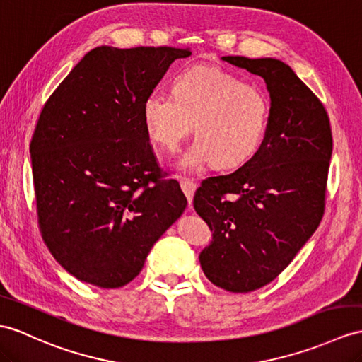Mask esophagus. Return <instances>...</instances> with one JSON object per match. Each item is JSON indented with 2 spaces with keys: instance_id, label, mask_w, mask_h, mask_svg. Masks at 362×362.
Returning <instances> with one entry per match:
<instances>
[{
  "instance_id": "34e87169",
  "label": "esophagus",
  "mask_w": 362,
  "mask_h": 362,
  "mask_svg": "<svg viewBox=\"0 0 362 362\" xmlns=\"http://www.w3.org/2000/svg\"><path fill=\"white\" fill-rule=\"evenodd\" d=\"M181 189L184 192V195L187 197L189 204H192L193 195H195V192H197V184L190 180H181Z\"/></svg>"
}]
</instances>
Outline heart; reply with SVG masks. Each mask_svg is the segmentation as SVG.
I'll return each mask as SVG.
<instances>
[{
  "instance_id": "b5f03b06",
  "label": "heart",
  "mask_w": 362,
  "mask_h": 362,
  "mask_svg": "<svg viewBox=\"0 0 362 362\" xmlns=\"http://www.w3.org/2000/svg\"><path fill=\"white\" fill-rule=\"evenodd\" d=\"M270 103L259 87L224 69L193 66L173 78L172 95L160 90L143 101L148 135L165 152H176L193 122L197 139L181 156L180 169L193 172L214 163L235 169L259 151L267 134Z\"/></svg>"
}]
</instances>
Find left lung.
Listing matches in <instances>:
<instances>
[{"label": "left lung", "instance_id": "obj_1", "mask_svg": "<svg viewBox=\"0 0 362 362\" xmlns=\"http://www.w3.org/2000/svg\"><path fill=\"white\" fill-rule=\"evenodd\" d=\"M223 59L264 78L269 127L240 169L202 180L193 207L214 232L202 272L227 292L247 293L272 283L318 228L333 139L322 103L283 61Z\"/></svg>", "mask_w": 362, "mask_h": 362}]
</instances>
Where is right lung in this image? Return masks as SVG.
Masks as SVG:
<instances>
[{"instance_id": "1", "label": "right lung", "mask_w": 362, "mask_h": 362, "mask_svg": "<svg viewBox=\"0 0 362 362\" xmlns=\"http://www.w3.org/2000/svg\"><path fill=\"white\" fill-rule=\"evenodd\" d=\"M190 49L101 46L74 67L30 141L38 227L70 275L118 288L182 211L180 182L158 164L143 101Z\"/></svg>"}]
</instances>
